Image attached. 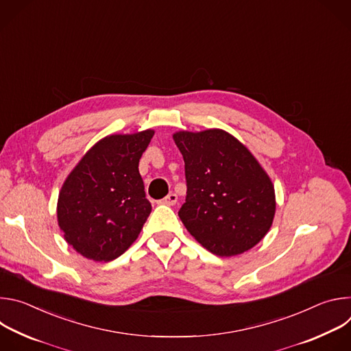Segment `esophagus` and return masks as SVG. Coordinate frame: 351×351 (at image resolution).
<instances>
[{"label": "esophagus", "instance_id": "1", "mask_svg": "<svg viewBox=\"0 0 351 351\" xmlns=\"http://www.w3.org/2000/svg\"><path fill=\"white\" fill-rule=\"evenodd\" d=\"M178 202V195L175 193H169L165 198H162L160 204H164V206H175Z\"/></svg>", "mask_w": 351, "mask_h": 351}]
</instances>
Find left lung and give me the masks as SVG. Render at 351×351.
Segmentation results:
<instances>
[{"label":"left lung","mask_w":351,"mask_h":351,"mask_svg":"<svg viewBox=\"0 0 351 351\" xmlns=\"http://www.w3.org/2000/svg\"><path fill=\"white\" fill-rule=\"evenodd\" d=\"M172 137L184 160L187 195L179 218L189 233L219 257L258 244L272 226L276 199L252 152L222 129L179 130Z\"/></svg>","instance_id":"obj_1"}]
</instances>
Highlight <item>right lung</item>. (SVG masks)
Listing matches in <instances>:
<instances>
[{
	"label": "right lung",
	"mask_w": 351,
	"mask_h": 351,
	"mask_svg": "<svg viewBox=\"0 0 351 351\" xmlns=\"http://www.w3.org/2000/svg\"><path fill=\"white\" fill-rule=\"evenodd\" d=\"M153 136V129L106 136L66 176L58 194V226L84 258L112 261L138 237L152 213L138 161Z\"/></svg>",
	"instance_id": "right-lung-1"
}]
</instances>
